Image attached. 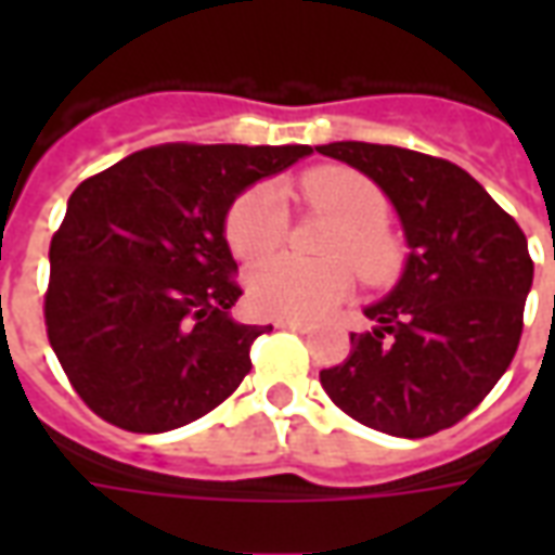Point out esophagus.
I'll return each instance as SVG.
<instances>
[{
    "label": "esophagus",
    "mask_w": 555,
    "mask_h": 555,
    "mask_svg": "<svg viewBox=\"0 0 555 555\" xmlns=\"http://www.w3.org/2000/svg\"><path fill=\"white\" fill-rule=\"evenodd\" d=\"M276 330H294V333H309L312 330V324H306V321H291V318H279Z\"/></svg>",
    "instance_id": "obj_1"
}]
</instances>
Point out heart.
Masks as SVG:
<instances>
[{"label": "heart", "mask_w": 555, "mask_h": 555, "mask_svg": "<svg viewBox=\"0 0 555 555\" xmlns=\"http://www.w3.org/2000/svg\"><path fill=\"white\" fill-rule=\"evenodd\" d=\"M309 205L338 219L324 243V264L276 258L255 267L246 279V297L258 314L312 321L336 309L353 288V271L369 285H386L401 267V243L386 229L389 198L377 183L348 166L312 169L297 181ZM285 207L273 186H246L225 214V241L234 258L261 261L285 241Z\"/></svg>", "instance_id": "b5f03b06"}]
</instances>
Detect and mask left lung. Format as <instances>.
<instances>
[{
	"instance_id": "1",
	"label": "left lung",
	"mask_w": 555,
	"mask_h": 555,
	"mask_svg": "<svg viewBox=\"0 0 555 555\" xmlns=\"http://www.w3.org/2000/svg\"><path fill=\"white\" fill-rule=\"evenodd\" d=\"M326 157L369 175L404 222L410 258L348 360L321 372L338 410L392 437H430L485 401L524 333L532 258L526 234L449 159L410 147L330 142Z\"/></svg>"
}]
</instances>
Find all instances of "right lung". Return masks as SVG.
<instances>
[{
    "instance_id": "add662e5",
    "label": "right lung",
    "mask_w": 555,
    "mask_h": 555,
    "mask_svg": "<svg viewBox=\"0 0 555 555\" xmlns=\"http://www.w3.org/2000/svg\"><path fill=\"white\" fill-rule=\"evenodd\" d=\"M309 145L142 147L79 183L50 243L43 324L77 396L115 428L163 434L241 386L273 326L231 321L243 291L231 202Z\"/></svg>"
}]
</instances>
